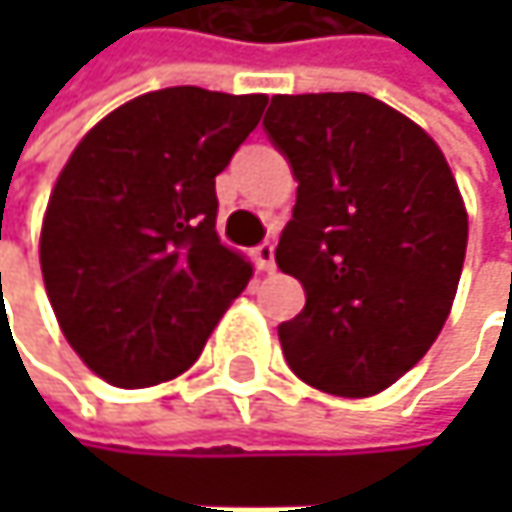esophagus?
<instances>
[{
	"label": "esophagus",
	"mask_w": 512,
	"mask_h": 512,
	"mask_svg": "<svg viewBox=\"0 0 512 512\" xmlns=\"http://www.w3.org/2000/svg\"><path fill=\"white\" fill-rule=\"evenodd\" d=\"M255 260L263 272H272L275 269V246L272 243H260L255 249Z\"/></svg>",
	"instance_id": "obj_1"
}]
</instances>
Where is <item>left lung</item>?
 Returning a JSON list of instances; mask_svg holds the SVG:
<instances>
[{
  "instance_id": "left-lung-1",
  "label": "left lung",
  "mask_w": 512,
  "mask_h": 512,
  "mask_svg": "<svg viewBox=\"0 0 512 512\" xmlns=\"http://www.w3.org/2000/svg\"><path fill=\"white\" fill-rule=\"evenodd\" d=\"M263 130L299 180L275 263L305 287L278 326L290 370L335 397L394 385L439 338L468 216L439 145L376 97L278 94Z\"/></svg>"
}]
</instances>
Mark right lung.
<instances>
[{"label":"right lung","instance_id":"right-lung-1","mask_svg":"<svg viewBox=\"0 0 512 512\" xmlns=\"http://www.w3.org/2000/svg\"><path fill=\"white\" fill-rule=\"evenodd\" d=\"M266 94L177 85L109 112L61 168L41 228L55 320L100 379L145 388L201 356L252 263L216 234V174Z\"/></svg>","mask_w":512,"mask_h":512}]
</instances>
